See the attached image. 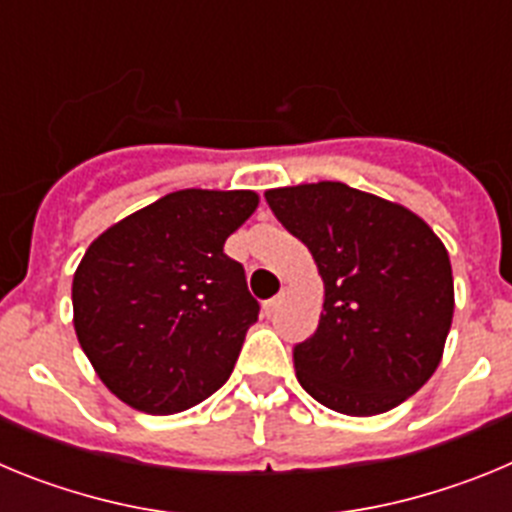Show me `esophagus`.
<instances>
[{"instance_id":"34e87169","label":"esophagus","mask_w":512,"mask_h":512,"mask_svg":"<svg viewBox=\"0 0 512 512\" xmlns=\"http://www.w3.org/2000/svg\"><path fill=\"white\" fill-rule=\"evenodd\" d=\"M279 305H282V295H277V297H271V300H266V302H264L266 318H271V315H274V312L279 310Z\"/></svg>"}]
</instances>
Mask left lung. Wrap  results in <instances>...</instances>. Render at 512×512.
<instances>
[{"label":"left lung","instance_id":"obj_1","mask_svg":"<svg viewBox=\"0 0 512 512\" xmlns=\"http://www.w3.org/2000/svg\"><path fill=\"white\" fill-rule=\"evenodd\" d=\"M323 279L315 336L295 346L310 397L354 418L387 413L441 364L454 320L449 251L423 217L343 182L266 189Z\"/></svg>","mask_w":512,"mask_h":512}]
</instances>
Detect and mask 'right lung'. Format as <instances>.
<instances>
[{"instance_id": "obj_1", "label": "right lung", "mask_w": 512, "mask_h": 512, "mask_svg": "<svg viewBox=\"0 0 512 512\" xmlns=\"http://www.w3.org/2000/svg\"><path fill=\"white\" fill-rule=\"evenodd\" d=\"M256 207L251 189H179L89 243L71 284L74 330L117 400L171 415L228 382L259 302L223 246Z\"/></svg>"}]
</instances>
